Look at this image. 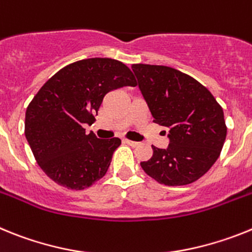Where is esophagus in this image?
Segmentation results:
<instances>
[{"label":"esophagus","mask_w":252,"mask_h":252,"mask_svg":"<svg viewBox=\"0 0 252 252\" xmlns=\"http://www.w3.org/2000/svg\"><path fill=\"white\" fill-rule=\"evenodd\" d=\"M126 143L129 144V146H132V147H138L139 144H141V142H135V141H129V139H126Z\"/></svg>","instance_id":"34e87169"}]
</instances>
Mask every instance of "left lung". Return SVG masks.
Listing matches in <instances>:
<instances>
[{"label":"left lung","instance_id":"8db88e82","mask_svg":"<svg viewBox=\"0 0 252 252\" xmlns=\"http://www.w3.org/2000/svg\"><path fill=\"white\" fill-rule=\"evenodd\" d=\"M132 69L153 122L166 126L170 138L166 150L152 146L153 156L141 162L143 171L168 187L194 183L217 161L226 141L222 106L207 87L178 69L142 63Z\"/></svg>","mask_w":252,"mask_h":252}]
</instances>
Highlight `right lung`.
Instances as JSON below:
<instances>
[{
    "label": "right lung",
    "mask_w": 252,
    "mask_h": 252,
    "mask_svg": "<svg viewBox=\"0 0 252 252\" xmlns=\"http://www.w3.org/2000/svg\"><path fill=\"white\" fill-rule=\"evenodd\" d=\"M135 85L124 63L87 58L63 67L40 87L26 109L25 137L48 178L72 190L104 178L122 141L86 134L84 124L95 122L109 91Z\"/></svg>",
    "instance_id": "1"
}]
</instances>
